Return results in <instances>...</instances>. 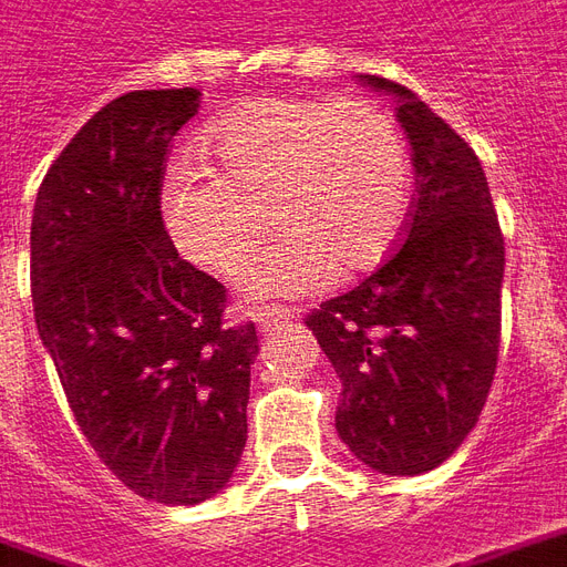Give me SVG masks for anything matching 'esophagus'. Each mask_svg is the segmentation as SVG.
<instances>
[{
  "mask_svg": "<svg viewBox=\"0 0 567 567\" xmlns=\"http://www.w3.org/2000/svg\"><path fill=\"white\" fill-rule=\"evenodd\" d=\"M256 323L262 332H278L280 326L292 323V311H284V308H266V311L256 313Z\"/></svg>",
  "mask_w": 567,
  "mask_h": 567,
  "instance_id": "1",
  "label": "esophagus"
}]
</instances>
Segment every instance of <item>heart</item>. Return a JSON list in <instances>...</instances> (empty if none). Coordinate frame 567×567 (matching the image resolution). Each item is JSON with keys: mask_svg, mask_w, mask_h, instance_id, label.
Here are the masks:
<instances>
[{"mask_svg": "<svg viewBox=\"0 0 567 567\" xmlns=\"http://www.w3.org/2000/svg\"><path fill=\"white\" fill-rule=\"evenodd\" d=\"M198 144L214 175H168L165 233L189 262L229 275L278 223L284 235L238 280L247 299L299 296L326 287L334 271H369L402 238L414 193L411 151L402 126L374 102L254 99L220 114Z\"/></svg>", "mask_w": 567, "mask_h": 567, "instance_id": "1", "label": "heart"}]
</instances>
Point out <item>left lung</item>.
<instances>
[{"instance_id":"obj_1","label":"left lung","mask_w":567,"mask_h":567,"mask_svg":"<svg viewBox=\"0 0 567 567\" xmlns=\"http://www.w3.org/2000/svg\"><path fill=\"white\" fill-rule=\"evenodd\" d=\"M395 99L416 198L404 244L371 278L305 323L341 378L334 429L390 477L437 468L477 423L498 362L504 238L477 153L408 86L357 74Z\"/></svg>"}]
</instances>
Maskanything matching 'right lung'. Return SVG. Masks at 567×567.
<instances>
[{
    "label": "right lung",
    "instance_id": "1",
    "mask_svg": "<svg viewBox=\"0 0 567 567\" xmlns=\"http://www.w3.org/2000/svg\"><path fill=\"white\" fill-rule=\"evenodd\" d=\"M198 90H135L96 111L41 181L29 278L41 344L81 432L147 502L202 504L247 444L254 323L163 226V159Z\"/></svg>",
    "mask_w": 567,
    "mask_h": 567
}]
</instances>
